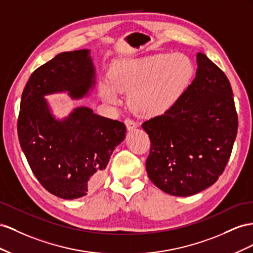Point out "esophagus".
I'll list each match as a JSON object with an SVG mask.
<instances>
[{
  "mask_svg": "<svg viewBox=\"0 0 253 253\" xmlns=\"http://www.w3.org/2000/svg\"><path fill=\"white\" fill-rule=\"evenodd\" d=\"M125 125L127 127L128 130H133L134 128H136V123L130 119H126L125 120Z\"/></svg>",
  "mask_w": 253,
  "mask_h": 253,
  "instance_id": "obj_1",
  "label": "esophagus"
}]
</instances>
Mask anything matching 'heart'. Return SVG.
Listing matches in <instances>:
<instances>
[{
	"label": "heart",
	"mask_w": 253,
	"mask_h": 253,
	"mask_svg": "<svg viewBox=\"0 0 253 253\" xmlns=\"http://www.w3.org/2000/svg\"><path fill=\"white\" fill-rule=\"evenodd\" d=\"M195 73L192 60L184 54H153L117 62L109 82L102 84L108 102H117L119 92L128 93L131 109L145 117L169 110L190 85Z\"/></svg>",
	"instance_id": "b5f03b06"
}]
</instances>
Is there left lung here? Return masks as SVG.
<instances>
[{"label":"left lung","mask_w":253,"mask_h":253,"mask_svg":"<svg viewBox=\"0 0 253 253\" xmlns=\"http://www.w3.org/2000/svg\"><path fill=\"white\" fill-rule=\"evenodd\" d=\"M197 63L196 77L178 102L142 124L150 140L147 175L174 196H191L217 181L239 126L229 79L204 53Z\"/></svg>","instance_id":"left-lung-1"}]
</instances>
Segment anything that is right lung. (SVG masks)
Returning <instances> with one entry per match:
<instances>
[{"label": "right lung", "instance_id": "add662e5", "mask_svg": "<svg viewBox=\"0 0 253 253\" xmlns=\"http://www.w3.org/2000/svg\"><path fill=\"white\" fill-rule=\"evenodd\" d=\"M94 78L89 49L60 53L33 72L21 97V148L41 185L63 199L83 197L100 184L126 126L86 107L56 120L43 96L67 91L71 97L82 98L94 85Z\"/></svg>", "mask_w": 253, "mask_h": 253}]
</instances>
